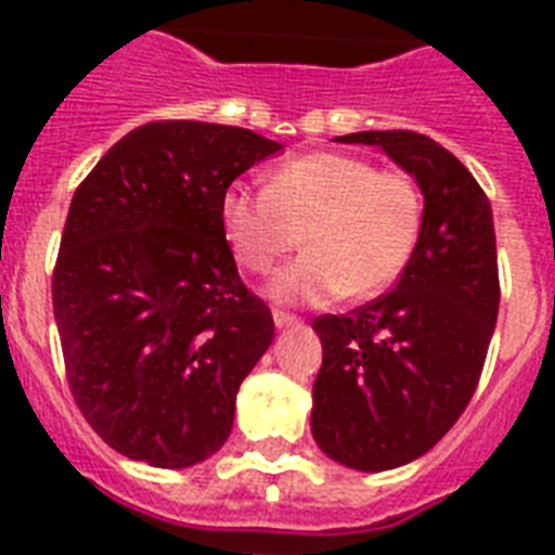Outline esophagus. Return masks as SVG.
Masks as SVG:
<instances>
[{
	"label": "esophagus",
	"instance_id": "1",
	"mask_svg": "<svg viewBox=\"0 0 555 555\" xmlns=\"http://www.w3.org/2000/svg\"><path fill=\"white\" fill-rule=\"evenodd\" d=\"M273 325H276L279 331H282V328H294V325H299V320H296L294 313L273 311Z\"/></svg>",
	"mask_w": 555,
	"mask_h": 555
}]
</instances>
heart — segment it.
Instances as JSON below:
<instances>
[{
  "label": "heart",
  "mask_w": 555,
  "mask_h": 555,
  "mask_svg": "<svg viewBox=\"0 0 555 555\" xmlns=\"http://www.w3.org/2000/svg\"><path fill=\"white\" fill-rule=\"evenodd\" d=\"M421 218L412 176L346 152L299 155L273 172L270 186L235 181L221 195V227L242 268L268 273L299 242L308 244L270 282V299L282 305L383 294L403 273Z\"/></svg>",
  "instance_id": "heart-1"
}]
</instances>
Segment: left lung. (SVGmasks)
Returning a JSON list of instances; mask_svg holds the SVG:
<instances>
[{
  "label": "left lung",
  "mask_w": 555,
  "mask_h": 555,
  "mask_svg": "<svg viewBox=\"0 0 555 555\" xmlns=\"http://www.w3.org/2000/svg\"><path fill=\"white\" fill-rule=\"evenodd\" d=\"M423 192L421 235L395 291L317 317L313 440L331 461L383 473L426 455L473 400L499 317L492 207L473 172L417 132H354Z\"/></svg>",
  "instance_id": "1"
}]
</instances>
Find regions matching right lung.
<instances>
[{
  "label": "right lung",
  "mask_w": 555,
  "mask_h": 555,
  "mask_svg": "<svg viewBox=\"0 0 555 555\" xmlns=\"http://www.w3.org/2000/svg\"><path fill=\"white\" fill-rule=\"evenodd\" d=\"M276 152L282 143L238 126L155 120L74 192L54 320L74 403L120 455L186 469L230 438L273 317L238 276L221 195Z\"/></svg>",
  "instance_id": "right-lung-1"
}]
</instances>
